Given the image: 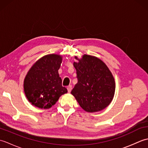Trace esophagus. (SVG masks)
<instances>
[{"instance_id": "1", "label": "esophagus", "mask_w": 148, "mask_h": 148, "mask_svg": "<svg viewBox=\"0 0 148 148\" xmlns=\"http://www.w3.org/2000/svg\"><path fill=\"white\" fill-rule=\"evenodd\" d=\"M67 89L68 90V92L70 93L71 92V90H72V85H69L67 88Z\"/></svg>"}]
</instances>
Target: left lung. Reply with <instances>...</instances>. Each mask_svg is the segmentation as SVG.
<instances>
[{"label":"left lung","instance_id":"8db88e82","mask_svg":"<svg viewBox=\"0 0 148 148\" xmlns=\"http://www.w3.org/2000/svg\"><path fill=\"white\" fill-rule=\"evenodd\" d=\"M74 62L77 83L71 91L79 106L86 112H97L111 102L115 92L112 74L101 60L84 55Z\"/></svg>","mask_w":148,"mask_h":148}]
</instances>
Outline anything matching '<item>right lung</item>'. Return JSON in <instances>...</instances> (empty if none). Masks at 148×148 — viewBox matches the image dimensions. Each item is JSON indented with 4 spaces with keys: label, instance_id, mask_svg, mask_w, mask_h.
Segmentation results:
<instances>
[{
    "label": "right lung",
    "instance_id": "obj_1",
    "mask_svg": "<svg viewBox=\"0 0 148 148\" xmlns=\"http://www.w3.org/2000/svg\"><path fill=\"white\" fill-rule=\"evenodd\" d=\"M62 56L51 54L37 60L28 72L24 80V91L32 105L40 109H49L59 97L67 92L62 84L58 69Z\"/></svg>",
    "mask_w": 148,
    "mask_h": 148
}]
</instances>
